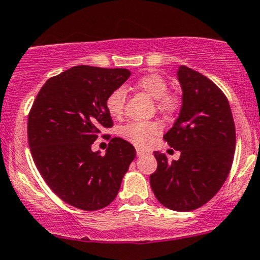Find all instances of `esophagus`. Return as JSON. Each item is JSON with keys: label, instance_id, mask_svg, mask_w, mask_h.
I'll return each mask as SVG.
<instances>
[{"label": "esophagus", "instance_id": "esophagus-1", "mask_svg": "<svg viewBox=\"0 0 260 260\" xmlns=\"http://www.w3.org/2000/svg\"><path fill=\"white\" fill-rule=\"evenodd\" d=\"M136 153H137V155H142V154H145L146 152L143 151V149H141V148H137L136 149Z\"/></svg>", "mask_w": 260, "mask_h": 260}]
</instances>
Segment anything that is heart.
Masks as SVG:
<instances>
[{
  "instance_id": "b5f03b06",
  "label": "heart",
  "mask_w": 260,
  "mask_h": 260,
  "mask_svg": "<svg viewBox=\"0 0 260 260\" xmlns=\"http://www.w3.org/2000/svg\"><path fill=\"white\" fill-rule=\"evenodd\" d=\"M137 90L148 94L157 101V108L161 113H172L176 109V100L168 93L169 86L163 76L158 74L143 75L135 82ZM126 93L124 88H115L106 100L107 112L113 118H120L124 114ZM159 126L151 121H131L121 129V135L136 146H143L152 136L157 135Z\"/></svg>"
}]
</instances>
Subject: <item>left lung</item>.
<instances>
[{
  "label": "left lung",
  "mask_w": 260,
  "mask_h": 260,
  "mask_svg": "<svg viewBox=\"0 0 260 260\" xmlns=\"http://www.w3.org/2000/svg\"><path fill=\"white\" fill-rule=\"evenodd\" d=\"M182 90L179 117L163 139L181 152L178 160L154 152L157 170L149 184L157 200L176 212L194 210L215 196L233 166L236 133L222 91L196 70L180 66Z\"/></svg>",
  "instance_id": "8db88e82"
}]
</instances>
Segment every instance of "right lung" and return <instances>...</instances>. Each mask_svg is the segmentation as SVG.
<instances>
[{
  "instance_id": "obj_1",
  "label": "right lung",
  "mask_w": 260,
  "mask_h": 260,
  "mask_svg": "<svg viewBox=\"0 0 260 260\" xmlns=\"http://www.w3.org/2000/svg\"><path fill=\"white\" fill-rule=\"evenodd\" d=\"M127 69L76 66L45 82L27 118V141L46 184L64 202L99 210L117 197L134 158V146L114 137L106 154L91 146L112 127L108 94L129 79Z\"/></svg>"
}]
</instances>
